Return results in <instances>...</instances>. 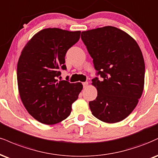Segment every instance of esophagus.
<instances>
[{"label": "esophagus", "instance_id": "1", "mask_svg": "<svg viewBox=\"0 0 158 158\" xmlns=\"http://www.w3.org/2000/svg\"><path fill=\"white\" fill-rule=\"evenodd\" d=\"M82 84H83V87H84V88H86L87 85H88V82H87V81H85V82H83Z\"/></svg>", "mask_w": 158, "mask_h": 158}]
</instances>
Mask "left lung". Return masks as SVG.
I'll use <instances>...</instances> for the list:
<instances>
[{
	"label": "left lung",
	"mask_w": 158,
	"mask_h": 158,
	"mask_svg": "<svg viewBox=\"0 0 158 158\" xmlns=\"http://www.w3.org/2000/svg\"><path fill=\"white\" fill-rule=\"evenodd\" d=\"M81 38L103 79H92L97 97L89 102L92 114L113 123L133 111L144 87L145 64L137 42L122 30L104 26L81 32Z\"/></svg>",
	"instance_id": "1"
}]
</instances>
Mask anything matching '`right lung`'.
Here are the masks:
<instances>
[{
	"label": "right lung",
	"instance_id": "right-lung-1",
	"mask_svg": "<svg viewBox=\"0 0 158 158\" xmlns=\"http://www.w3.org/2000/svg\"><path fill=\"white\" fill-rule=\"evenodd\" d=\"M80 33L45 28L23 48L17 68L19 94L28 113L39 122L52 125L64 120L82 90L81 82L56 79L60 70L66 69L65 54L77 43Z\"/></svg>",
	"mask_w": 158,
	"mask_h": 158
}]
</instances>
